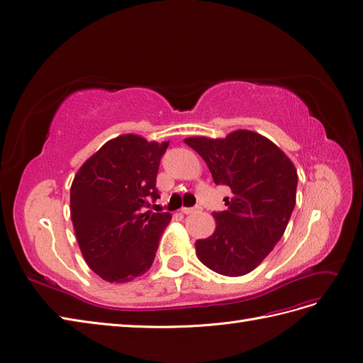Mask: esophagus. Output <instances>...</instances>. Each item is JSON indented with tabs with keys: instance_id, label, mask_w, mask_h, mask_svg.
Here are the masks:
<instances>
[{
	"instance_id": "1",
	"label": "esophagus",
	"mask_w": 363,
	"mask_h": 363,
	"mask_svg": "<svg viewBox=\"0 0 363 363\" xmlns=\"http://www.w3.org/2000/svg\"><path fill=\"white\" fill-rule=\"evenodd\" d=\"M200 211V207H182L181 212L185 213V215H191V213H196Z\"/></svg>"
}]
</instances>
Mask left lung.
Listing matches in <instances>:
<instances>
[{"label":"left lung","instance_id":"left-lung-1","mask_svg":"<svg viewBox=\"0 0 363 363\" xmlns=\"http://www.w3.org/2000/svg\"><path fill=\"white\" fill-rule=\"evenodd\" d=\"M184 143L206 162L215 184L228 185V211L213 213L215 233L196 241L200 262L220 275L252 272L284 235L296 206L297 170L287 155L257 132L238 129L225 138Z\"/></svg>","mask_w":363,"mask_h":363}]
</instances>
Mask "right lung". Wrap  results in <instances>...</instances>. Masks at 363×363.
<instances>
[{
	"label": "right lung",
	"mask_w": 363,
	"mask_h": 363,
	"mask_svg": "<svg viewBox=\"0 0 363 363\" xmlns=\"http://www.w3.org/2000/svg\"><path fill=\"white\" fill-rule=\"evenodd\" d=\"M167 145L126 133L107 141L74 175V235L86 264L107 282L141 277L155 260L172 215L141 213V207L159 199L156 177Z\"/></svg>",
	"instance_id": "1"
}]
</instances>
